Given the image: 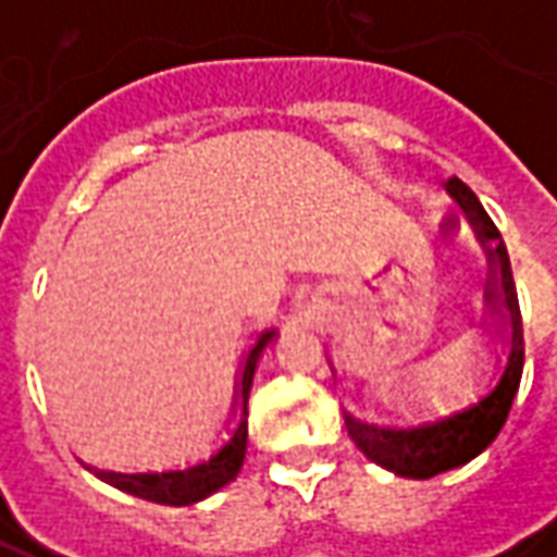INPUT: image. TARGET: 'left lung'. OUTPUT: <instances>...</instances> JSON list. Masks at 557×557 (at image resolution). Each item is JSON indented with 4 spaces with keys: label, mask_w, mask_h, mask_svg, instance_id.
Wrapping results in <instances>:
<instances>
[{
    "label": "left lung",
    "mask_w": 557,
    "mask_h": 557,
    "mask_svg": "<svg viewBox=\"0 0 557 557\" xmlns=\"http://www.w3.org/2000/svg\"><path fill=\"white\" fill-rule=\"evenodd\" d=\"M447 194L454 196L459 208L466 211L471 226L478 232V242L486 250V262H490L486 304H492V310L504 315V322H507L510 355H507L498 385L492 387L486 397L478 399L474 406H468L466 411H454L447 418L409 426V430L361 423V420L346 414L351 442L358 444V450L370 462L394 471L399 478L414 480L435 478L442 471L466 466L495 442V435L502 432L504 420L510 414L516 391H519V379H522V363H525L522 313H519L513 271H510V256H507V247L502 242V232L495 230V223L483 211L474 190L459 182L456 175L447 182Z\"/></svg>",
    "instance_id": "obj_1"
}]
</instances>
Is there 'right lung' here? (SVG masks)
I'll return each instance as SVG.
<instances>
[{
    "mask_svg": "<svg viewBox=\"0 0 557 557\" xmlns=\"http://www.w3.org/2000/svg\"><path fill=\"white\" fill-rule=\"evenodd\" d=\"M274 327L262 331L256 337V346L247 351L242 367V379H238V391H235V406H238V426L232 430L226 442L220 444L214 454L196 462L190 468H172V471H143V474H122V471H101V468H89L98 478L107 480L115 490H125L137 498L154 504H170V507H184V504H196L208 498L211 492L223 490L230 480L238 478L244 466V450H247V399H250V385H253L256 363L262 358L265 346L274 339Z\"/></svg>",
    "mask_w": 557,
    "mask_h": 557,
    "instance_id": "obj_1",
    "label": "right lung"
}]
</instances>
